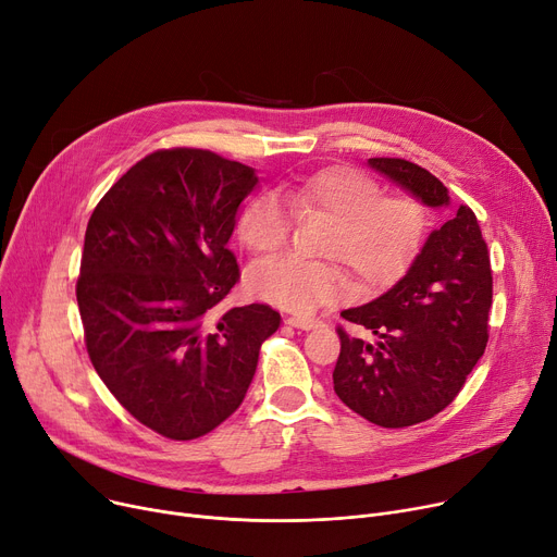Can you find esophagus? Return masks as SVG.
Returning <instances> with one entry per match:
<instances>
[{
	"label": "esophagus",
	"mask_w": 557,
	"mask_h": 557,
	"mask_svg": "<svg viewBox=\"0 0 557 557\" xmlns=\"http://www.w3.org/2000/svg\"><path fill=\"white\" fill-rule=\"evenodd\" d=\"M289 325H294V329H301V331H312V329H321L323 321L314 319V317H304V314H294V317H287L285 319Z\"/></svg>",
	"instance_id": "1"
}]
</instances>
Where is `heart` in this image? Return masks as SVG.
Masks as SVG:
<instances>
[{
  "label": "heart",
  "mask_w": 557,
  "mask_h": 557,
  "mask_svg": "<svg viewBox=\"0 0 557 557\" xmlns=\"http://www.w3.org/2000/svg\"><path fill=\"white\" fill-rule=\"evenodd\" d=\"M382 193L380 182L350 166H329L294 182L287 188L292 211L329 220L317 245L325 260L294 253L268 260L247 274L249 292L276 308L310 312L346 297L345 267L359 289L396 281L422 245L428 215L416 198ZM289 232L292 213L272 193L253 195L238 213V240L258 258L281 251Z\"/></svg>",
  "instance_id": "b5f03b06"
}]
</instances>
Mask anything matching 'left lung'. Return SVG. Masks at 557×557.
I'll return each mask as SVG.
<instances>
[{
  "instance_id": "8db88e82",
  "label": "left lung",
  "mask_w": 557,
  "mask_h": 557,
  "mask_svg": "<svg viewBox=\"0 0 557 557\" xmlns=\"http://www.w3.org/2000/svg\"><path fill=\"white\" fill-rule=\"evenodd\" d=\"M369 166L424 207H449L438 177L407 159L373 157ZM493 272L476 215L461 205L434 228L407 274L367 306L342 317L373 335L339 329L333 371L339 400L388 430L430 420L463 388L487 344Z\"/></svg>"
}]
</instances>
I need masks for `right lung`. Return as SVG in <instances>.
Listing matches in <instances>:
<instances>
[{"label": "right lung", "instance_id": "right-lung-1", "mask_svg": "<svg viewBox=\"0 0 557 557\" xmlns=\"http://www.w3.org/2000/svg\"><path fill=\"white\" fill-rule=\"evenodd\" d=\"M253 169L211 150H157L96 205L76 299L91 364L152 432L193 441L245 400L281 325L263 304L215 308L240 278L226 243Z\"/></svg>", "mask_w": 557, "mask_h": 557}]
</instances>
